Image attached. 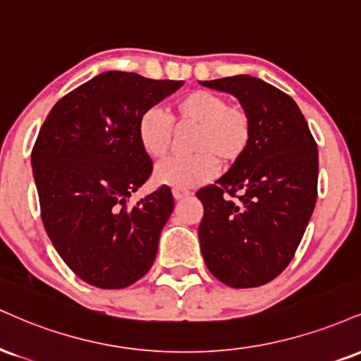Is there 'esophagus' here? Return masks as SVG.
Here are the masks:
<instances>
[{
	"instance_id": "esophagus-1",
	"label": "esophagus",
	"mask_w": 361,
	"mask_h": 361,
	"mask_svg": "<svg viewBox=\"0 0 361 361\" xmlns=\"http://www.w3.org/2000/svg\"><path fill=\"white\" fill-rule=\"evenodd\" d=\"M190 195H192V192H188V190H180V188L173 190V197H175V200H183L186 197H190Z\"/></svg>"
}]
</instances>
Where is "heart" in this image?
<instances>
[{
  "mask_svg": "<svg viewBox=\"0 0 361 361\" xmlns=\"http://www.w3.org/2000/svg\"><path fill=\"white\" fill-rule=\"evenodd\" d=\"M173 119L180 126H197L188 156H176L159 164L154 171L158 183L185 190L207 183L224 166L244 158L254 136L250 112L242 104L228 102L224 94L197 89L181 95L173 104ZM171 116L151 107L139 117L137 136L151 158H163L173 145L175 124Z\"/></svg>",
  "mask_w": 361,
  "mask_h": 361,
  "instance_id": "heart-1",
  "label": "heart"
}]
</instances>
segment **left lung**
Segmentation results:
<instances>
[{
	"instance_id": "obj_1",
	"label": "left lung",
	"mask_w": 361,
	"mask_h": 361,
	"mask_svg": "<svg viewBox=\"0 0 361 361\" xmlns=\"http://www.w3.org/2000/svg\"><path fill=\"white\" fill-rule=\"evenodd\" d=\"M233 94L254 136L215 185L200 188V247L208 271L230 288L267 284L289 266L318 198V146L298 104L250 75L200 82Z\"/></svg>"
}]
</instances>
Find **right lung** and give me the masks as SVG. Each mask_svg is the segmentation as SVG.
<instances>
[{
	"instance_id": "obj_1",
	"label": "right lung",
	"mask_w": 361,
	"mask_h": 361,
	"mask_svg": "<svg viewBox=\"0 0 361 361\" xmlns=\"http://www.w3.org/2000/svg\"><path fill=\"white\" fill-rule=\"evenodd\" d=\"M181 84L104 72L63 95L40 128L32 164L43 227L87 284L123 289L153 266L175 200L163 185L129 203L153 173L137 123Z\"/></svg>"
}]
</instances>
